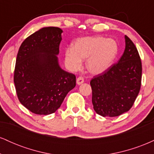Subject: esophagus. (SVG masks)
<instances>
[{
  "label": "esophagus",
  "mask_w": 154,
  "mask_h": 154,
  "mask_svg": "<svg viewBox=\"0 0 154 154\" xmlns=\"http://www.w3.org/2000/svg\"><path fill=\"white\" fill-rule=\"evenodd\" d=\"M84 82V79L82 77H79L77 78V85H81L82 83Z\"/></svg>",
  "instance_id": "esophagus-1"
}]
</instances>
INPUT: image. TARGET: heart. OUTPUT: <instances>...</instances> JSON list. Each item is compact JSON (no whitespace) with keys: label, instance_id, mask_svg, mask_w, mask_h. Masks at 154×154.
Listing matches in <instances>:
<instances>
[{"label":"heart","instance_id":"b5f03b06","mask_svg":"<svg viewBox=\"0 0 154 154\" xmlns=\"http://www.w3.org/2000/svg\"><path fill=\"white\" fill-rule=\"evenodd\" d=\"M116 42L103 37H85L76 40L65 51V62L72 71L80 69L86 59L90 73L98 75L106 71L117 54Z\"/></svg>","mask_w":154,"mask_h":154}]
</instances>
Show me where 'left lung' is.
I'll return each mask as SVG.
<instances>
[{
  "label": "left lung",
  "instance_id": "obj_1",
  "mask_svg": "<svg viewBox=\"0 0 154 154\" xmlns=\"http://www.w3.org/2000/svg\"><path fill=\"white\" fill-rule=\"evenodd\" d=\"M142 79V63L135 44L125 35V49L117 63L91 81L92 103L102 116H117L133 106Z\"/></svg>",
  "mask_w": 154,
  "mask_h": 154
}]
</instances>
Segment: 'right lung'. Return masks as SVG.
<instances>
[{
	"label": "right lung",
	"instance_id": "right-lung-1",
	"mask_svg": "<svg viewBox=\"0 0 154 154\" xmlns=\"http://www.w3.org/2000/svg\"><path fill=\"white\" fill-rule=\"evenodd\" d=\"M62 32L55 26L43 27L19 47L14 75L16 92L20 103L35 114L54 113L76 85L75 75L58 62Z\"/></svg>",
	"mask_w": 154,
	"mask_h": 154
}]
</instances>
